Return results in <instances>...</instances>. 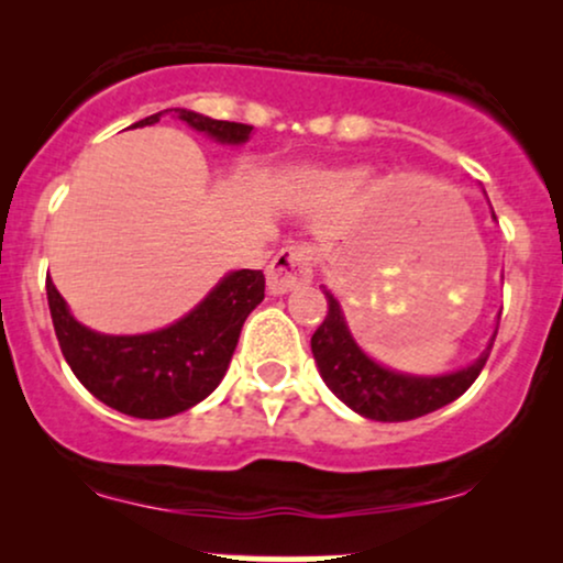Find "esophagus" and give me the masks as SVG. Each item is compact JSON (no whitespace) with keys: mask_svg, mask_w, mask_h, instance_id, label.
Returning <instances> with one entry per match:
<instances>
[{"mask_svg":"<svg viewBox=\"0 0 563 563\" xmlns=\"http://www.w3.org/2000/svg\"><path fill=\"white\" fill-rule=\"evenodd\" d=\"M314 254L312 245H288L275 256L267 267V288L269 294H288V290L307 286L314 273Z\"/></svg>","mask_w":563,"mask_h":563,"instance_id":"1","label":"esophagus"}]
</instances>
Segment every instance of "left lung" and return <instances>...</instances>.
Listing matches in <instances>:
<instances>
[{
    "instance_id": "obj_1",
    "label": "left lung",
    "mask_w": 563,
    "mask_h": 563,
    "mask_svg": "<svg viewBox=\"0 0 563 563\" xmlns=\"http://www.w3.org/2000/svg\"><path fill=\"white\" fill-rule=\"evenodd\" d=\"M325 299L328 314L312 335L314 363H318L328 389L346 407L371 421H412V418H421L426 412L450 405L479 378L495 341H489V346L474 365L450 373V376H405V373H394L389 367L373 363L363 349L354 344L339 301L328 290Z\"/></svg>"
}]
</instances>
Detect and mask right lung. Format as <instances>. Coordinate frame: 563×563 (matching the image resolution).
<instances>
[{"label":"right lung","mask_w":563,"mask_h":563,"mask_svg":"<svg viewBox=\"0 0 563 563\" xmlns=\"http://www.w3.org/2000/svg\"><path fill=\"white\" fill-rule=\"evenodd\" d=\"M164 113L169 111L147 115L134 126L156 124ZM174 115L230 145H241L254 129L235 121L209 119L185 108H174ZM262 299V269H238L224 275L190 314L164 331L102 335L74 320L47 277V301L57 344L74 376L100 402L147 421L177 416L217 389L228 373L243 322Z\"/></svg>","instance_id":"obj_1"}]
</instances>
